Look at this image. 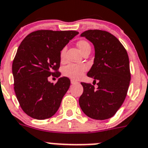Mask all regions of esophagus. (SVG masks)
Returning a JSON list of instances; mask_svg holds the SVG:
<instances>
[{
	"mask_svg": "<svg viewBox=\"0 0 148 148\" xmlns=\"http://www.w3.org/2000/svg\"><path fill=\"white\" fill-rule=\"evenodd\" d=\"M71 83L72 84H77L78 82L76 81L75 80H73V79H72V80H71Z\"/></svg>",
	"mask_w": 148,
	"mask_h": 148,
	"instance_id": "esophagus-1",
	"label": "esophagus"
}]
</instances>
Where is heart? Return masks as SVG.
I'll use <instances>...</instances> for the list:
<instances>
[{"instance_id":"b5f03b06","label":"heart","mask_w":148,"mask_h":148,"mask_svg":"<svg viewBox=\"0 0 148 148\" xmlns=\"http://www.w3.org/2000/svg\"><path fill=\"white\" fill-rule=\"evenodd\" d=\"M78 48L81 51V53L84 52V49H86L88 47H90L89 43L86 40H79L77 43ZM65 52H66V48H63L61 51L60 56L62 59H64L65 56ZM86 71V67L83 64H70L65 66L63 69V74L65 76L68 77L73 78V79H79L80 77L84 74V72Z\"/></svg>"}]
</instances>
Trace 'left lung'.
I'll return each instance as SVG.
<instances>
[{
	"label": "left lung",
	"instance_id": "left-lung-1",
	"mask_svg": "<svg viewBox=\"0 0 148 148\" xmlns=\"http://www.w3.org/2000/svg\"><path fill=\"white\" fill-rule=\"evenodd\" d=\"M95 47L94 63L87 76L98 81V87L81 83L84 92L79 99L80 108L89 117L107 120L112 117L126 99L131 74L127 52L117 38L101 30H88L80 34Z\"/></svg>",
	"mask_w": 148,
	"mask_h": 148
}]
</instances>
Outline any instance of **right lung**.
<instances>
[{"label": "right lung", "instance_id": "add662e5", "mask_svg": "<svg viewBox=\"0 0 148 148\" xmlns=\"http://www.w3.org/2000/svg\"><path fill=\"white\" fill-rule=\"evenodd\" d=\"M78 34L38 30L26 36L18 47L12 65L14 90L23 111L32 118H49L60 107L70 80L63 77L53 84L48 77L60 75L61 51Z\"/></svg>", "mask_w": 148, "mask_h": 148}]
</instances>
